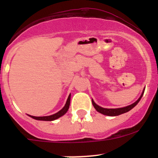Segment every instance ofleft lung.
I'll return each mask as SVG.
<instances>
[{
	"label": "left lung",
	"instance_id": "left-lung-1",
	"mask_svg": "<svg viewBox=\"0 0 158 158\" xmlns=\"http://www.w3.org/2000/svg\"><path fill=\"white\" fill-rule=\"evenodd\" d=\"M144 89L143 90L140 98H138L135 103H133V104L130 105V106H126V107L119 108V109H105V108H102L101 107V106H98L97 104H95V102L93 101V99H92V105H93L94 108L96 109V111H98L99 113H101V114H105V115H109V116H117V115H119V114H124V113L125 112H128V111H130L131 109H133V108L135 107L138 102H139L141 97H142L143 95H144Z\"/></svg>",
	"mask_w": 158,
	"mask_h": 158
}]
</instances>
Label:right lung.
<instances>
[{
  "instance_id": "1",
  "label": "right lung",
  "mask_w": 158,
  "mask_h": 158,
  "mask_svg": "<svg viewBox=\"0 0 158 158\" xmlns=\"http://www.w3.org/2000/svg\"><path fill=\"white\" fill-rule=\"evenodd\" d=\"M70 97H71V95L69 94V97L67 98V101H66V105H65L64 107L60 111H59L58 112L56 113V114H52V115H49V116H43V117H36V116H32L28 114L30 117H31L32 118H34L36 120H40V121H53L56 120V119L59 118L61 116L64 115L66 112H67L68 109L69 108V105H70Z\"/></svg>"
}]
</instances>
